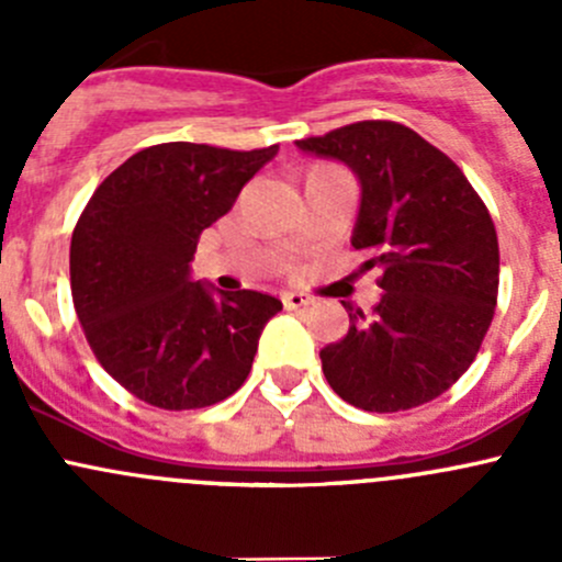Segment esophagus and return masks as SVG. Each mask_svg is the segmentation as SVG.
I'll return each instance as SVG.
<instances>
[{"label": "esophagus", "instance_id": "1", "mask_svg": "<svg viewBox=\"0 0 562 562\" xmlns=\"http://www.w3.org/2000/svg\"><path fill=\"white\" fill-rule=\"evenodd\" d=\"M282 304H285L288 310H302V307H310L313 304V299L304 296V293H282Z\"/></svg>", "mask_w": 562, "mask_h": 562}]
</instances>
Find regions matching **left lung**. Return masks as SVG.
Instances as JSON below:
<instances>
[{
    "label": "left lung",
    "instance_id": "1",
    "mask_svg": "<svg viewBox=\"0 0 562 562\" xmlns=\"http://www.w3.org/2000/svg\"><path fill=\"white\" fill-rule=\"evenodd\" d=\"M339 160L361 187L350 245L383 269L372 315L350 302V328L321 350L345 402L396 413L443 394L473 364L497 304V234L457 162L396 122H356L296 140Z\"/></svg>",
    "mask_w": 562,
    "mask_h": 562
}]
</instances>
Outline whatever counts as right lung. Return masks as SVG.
Returning <instances> with one entry per match:
<instances>
[{"label": "right lung", "instance_id": "obj_1", "mask_svg": "<svg viewBox=\"0 0 562 562\" xmlns=\"http://www.w3.org/2000/svg\"><path fill=\"white\" fill-rule=\"evenodd\" d=\"M280 146H149L94 190L70 241L78 321L103 370L162 411L223 402L247 381L263 326L282 310L258 291L192 280L198 239Z\"/></svg>", "mask_w": 562, "mask_h": 562}]
</instances>
